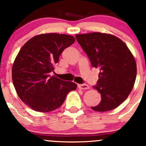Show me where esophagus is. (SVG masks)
<instances>
[{
	"instance_id": "34e87169",
	"label": "esophagus",
	"mask_w": 146,
	"mask_h": 146,
	"mask_svg": "<svg viewBox=\"0 0 146 146\" xmlns=\"http://www.w3.org/2000/svg\"><path fill=\"white\" fill-rule=\"evenodd\" d=\"M78 88L80 90H88L89 89V86L87 84H79L78 85Z\"/></svg>"
}]
</instances>
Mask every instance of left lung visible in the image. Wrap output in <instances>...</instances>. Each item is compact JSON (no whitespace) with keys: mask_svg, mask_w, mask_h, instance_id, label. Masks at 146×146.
Here are the masks:
<instances>
[{"mask_svg":"<svg viewBox=\"0 0 146 146\" xmlns=\"http://www.w3.org/2000/svg\"><path fill=\"white\" fill-rule=\"evenodd\" d=\"M92 67L99 68L98 84L93 88L101 94L97 111L119 107L129 95L136 78V63L126 44L116 36L101 32L76 35Z\"/></svg>","mask_w":146,"mask_h":146,"instance_id":"1","label":"left lung"}]
</instances>
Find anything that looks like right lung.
<instances>
[{"instance_id": "right-lung-1", "label": "right lung", "mask_w": 146, "mask_h": 146, "mask_svg": "<svg viewBox=\"0 0 146 146\" xmlns=\"http://www.w3.org/2000/svg\"><path fill=\"white\" fill-rule=\"evenodd\" d=\"M76 41L73 36L47 33L36 35L20 48L12 68V79L19 98L31 109L40 112L61 107L77 85L64 81L50 73L66 48Z\"/></svg>"}]
</instances>
